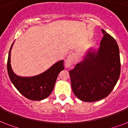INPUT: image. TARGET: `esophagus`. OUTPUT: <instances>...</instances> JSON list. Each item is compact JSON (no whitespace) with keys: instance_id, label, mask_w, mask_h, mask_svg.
<instances>
[{"instance_id":"esophagus-1","label":"esophagus","mask_w":128,"mask_h":128,"mask_svg":"<svg viewBox=\"0 0 128 128\" xmlns=\"http://www.w3.org/2000/svg\"><path fill=\"white\" fill-rule=\"evenodd\" d=\"M76 60V56L74 54H70V56H68V58H67L66 62V67H70L71 65L74 64L75 61Z\"/></svg>"}]
</instances>
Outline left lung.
Wrapping results in <instances>:
<instances>
[{
    "label": "left lung",
    "instance_id": "left-lung-1",
    "mask_svg": "<svg viewBox=\"0 0 128 128\" xmlns=\"http://www.w3.org/2000/svg\"><path fill=\"white\" fill-rule=\"evenodd\" d=\"M104 36L97 52L90 50L82 62L69 71L72 89L80 100L92 102L107 97L120 75L119 47L113 37Z\"/></svg>",
    "mask_w": 128,
    "mask_h": 128
}]
</instances>
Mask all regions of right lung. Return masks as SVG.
<instances>
[{"label": "right lung", "instance_id": "1", "mask_svg": "<svg viewBox=\"0 0 128 128\" xmlns=\"http://www.w3.org/2000/svg\"><path fill=\"white\" fill-rule=\"evenodd\" d=\"M14 43V42H13ZM10 48L7 62V70L11 82L19 92L31 100H42L48 97L54 89L56 79L64 68V61L60 60L51 66L46 72L32 77H20L16 75L10 65Z\"/></svg>", "mask_w": 128, "mask_h": 128}]
</instances>
